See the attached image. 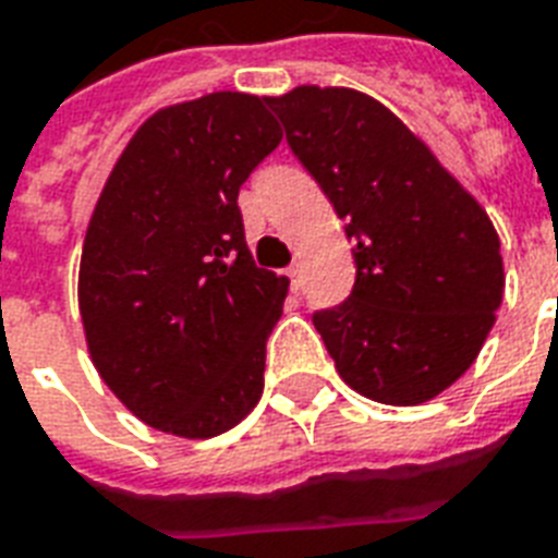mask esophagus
Wrapping results in <instances>:
<instances>
[{"mask_svg":"<svg viewBox=\"0 0 558 558\" xmlns=\"http://www.w3.org/2000/svg\"><path fill=\"white\" fill-rule=\"evenodd\" d=\"M302 270H300V265H291L288 267V279H291V288L293 291H300V284H302Z\"/></svg>","mask_w":558,"mask_h":558,"instance_id":"34e87169","label":"esophagus"}]
</instances>
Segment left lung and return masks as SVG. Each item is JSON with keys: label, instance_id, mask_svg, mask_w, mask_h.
<instances>
[{"label": "left lung", "instance_id": "1", "mask_svg": "<svg viewBox=\"0 0 558 558\" xmlns=\"http://www.w3.org/2000/svg\"><path fill=\"white\" fill-rule=\"evenodd\" d=\"M267 104L355 244L352 293L311 317L340 378L381 404L434 399L474 364L504 300L489 215L369 95L296 86Z\"/></svg>", "mask_w": 558, "mask_h": 558}]
</instances>
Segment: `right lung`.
Returning <instances> with one entry per match:
<instances>
[{
    "instance_id": "right-lung-1",
    "label": "right lung",
    "mask_w": 558,
    "mask_h": 558,
    "mask_svg": "<svg viewBox=\"0 0 558 558\" xmlns=\"http://www.w3.org/2000/svg\"><path fill=\"white\" fill-rule=\"evenodd\" d=\"M279 142L258 95L174 104L136 131L95 203L77 276L86 347L157 430L209 439L262 399L288 279L250 256L239 189Z\"/></svg>"
}]
</instances>
